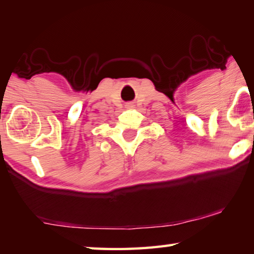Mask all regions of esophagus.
<instances>
[{"label": "esophagus", "mask_w": 254, "mask_h": 254, "mask_svg": "<svg viewBox=\"0 0 254 254\" xmlns=\"http://www.w3.org/2000/svg\"><path fill=\"white\" fill-rule=\"evenodd\" d=\"M127 106H130V107H133V105H132V104H128Z\"/></svg>", "instance_id": "esophagus-1"}]
</instances>
